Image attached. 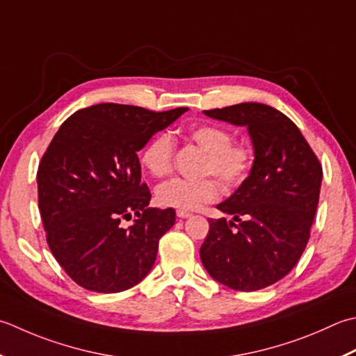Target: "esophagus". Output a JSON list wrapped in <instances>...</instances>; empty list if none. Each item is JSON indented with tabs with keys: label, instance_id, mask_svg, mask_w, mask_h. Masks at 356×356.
I'll list each match as a JSON object with an SVG mask.
<instances>
[{
	"label": "esophagus",
	"instance_id": "1",
	"mask_svg": "<svg viewBox=\"0 0 356 356\" xmlns=\"http://www.w3.org/2000/svg\"><path fill=\"white\" fill-rule=\"evenodd\" d=\"M191 213H188V211H182V210H177V218H180V219H186V218H191Z\"/></svg>",
	"mask_w": 356,
	"mask_h": 356
}]
</instances>
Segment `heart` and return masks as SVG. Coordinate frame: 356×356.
<instances>
[{
	"label": "heart",
	"instance_id": "b5f03b06",
	"mask_svg": "<svg viewBox=\"0 0 356 356\" xmlns=\"http://www.w3.org/2000/svg\"><path fill=\"white\" fill-rule=\"evenodd\" d=\"M188 140L205 152L202 174H213L222 185L233 188L247 179L254 163V149L247 142H233V134L214 124H200L188 129ZM176 143L168 134H157L145 145L142 163L154 177H166L172 171ZM219 197V185L211 177L199 180L171 179L159 185L156 199L160 205L182 211L197 210Z\"/></svg>",
	"mask_w": 356,
	"mask_h": 356
}]
</instances>
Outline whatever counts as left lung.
I'll return each mask as SVG.
<instances>
[{
    "label": "left lung",
    "mask_w": 356,
    "mask_h": 356,
    "mask_svg": "<svg viewBox=\"0 0 356 356\" xmlns=\"http://www.w3.org/2000/svg\"><path fill=\"white\" fill-rule=\"evenodd\" d=\"M204 114L245 127L254 163L238 190L218 205L233 220L208 219L202 264L214 281L233 290L266 289L290 273L307 245L321 163L296 124L268 104L239 103Z\"/></svg>",
    "instance_id": "8db88e82"
}]
</instances>
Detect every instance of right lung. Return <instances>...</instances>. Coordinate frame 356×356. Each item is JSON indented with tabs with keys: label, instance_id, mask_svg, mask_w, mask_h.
Masks as SVG:
<instances>
[{
	"label": "right lung",
	"instance_id": "add662e5",
	"mask_svg": "<svg viewBox=\"0 0 356 356\" xmlns=\"http://www.w3.org/2000/svg\"><path fill=\"white\" fill-rule=\"evenodd\" d=\"M186 111L94 104L63 122L49 143L37 172L38 208L49 248L80 287L117 293L154 266L176 211L148 207L137 152ZM132 213L135 224L123 229L120 220Z\"/></svg>",
	"mask_w": 356,
	"mask_h": 356
}]
</instances>
